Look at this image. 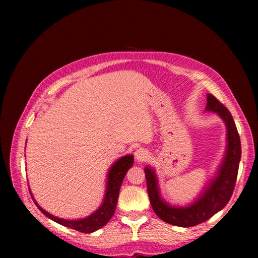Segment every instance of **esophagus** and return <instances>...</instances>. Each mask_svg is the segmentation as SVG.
<instances>
[{
  "label": "esophagus",
  "instance_id": "34e87169",
  "mask_svg": "<svg viewBox=\"0 0 258 258\" xmlns=\"http://www.w3.org/2000/svg\"><path fill=\"white\" fill-rule=\"evenodd\" d=\"M135 158L138 162H145L149 158V152L145 149H138L135 152Z\"/></svg>",
  "mask_w": 258,
  "mask_h": 258
}]
</instances>
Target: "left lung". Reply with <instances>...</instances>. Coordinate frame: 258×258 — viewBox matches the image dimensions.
Returning <instances> with one entry per match:
<instances>
[{
	"label": "left lung",
	"instance_id": "obj_1",
	"mask_svg": "<svg viewBox=\"0 0 258 258\" xmlns=\"http://www.w3.org/2000/svg\"><path fill=\"white\" fill-rule=\"evenodd\" d=\"M206 109L217 113L224 119L227 126L228 144L225 160L220 168L217 177L213 180L210 187L204 190V193L194 204L179 208L167 205L160 197L154 171L150 167L144 169L147 191H149L153 210L162 221L175 226L190 227L199 225L203 222H206L214 214L220 212L231 200L237 179L242 147H240V139L232 114L224 106V104L212 94L207 95Z\"/></svg>",
	"mask_w": 258,
	"mask_h": 258
}]
</instances>
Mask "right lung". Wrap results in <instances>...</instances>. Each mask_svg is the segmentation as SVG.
<instances>
[{"instance_id": "obj_1", "label": "right lung", "mask_w": 258, "mask_h": 258, "mask_svg": "<svg viewBox=\"0 0 258 258\" xmlns=\"http://www.w3.org/2000/svg\"><path fill=\"white\" fill-rule=\"evenodd\" d=\"M133 163H134L133 155H126L122 158H119V160L114 164L111 168V171L108 173L106 194L102 206L98 208L95 213H93L89 217L83 218V220H78V221L62 220V218L55 217L51 215L50 213L45 212L42 207L38 206L36 204V202L34 201L35 205L46 217L51 218L52 221L61 224L63 226L75 229V231H79L81 233L95 232L97 229H100L101 227L105 225V224L112 218L113 214L115 212V208H116L120 185H122L123 178L125 177L126 172L133 166Z\"/></svg>"}]
</instances>
